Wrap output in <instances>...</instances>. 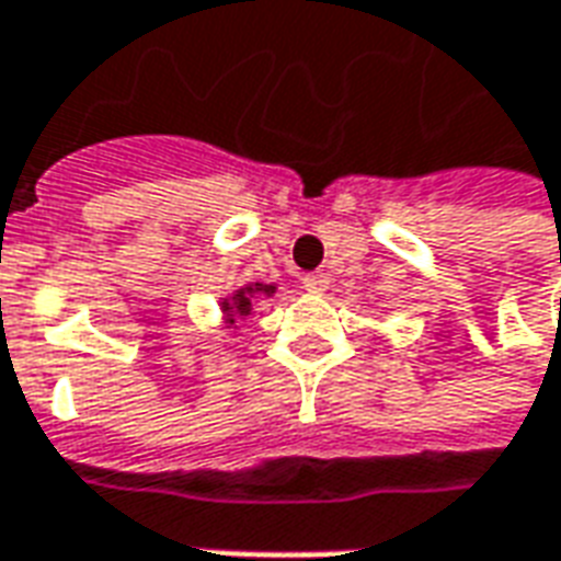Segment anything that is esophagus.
<instances>
[{"instance_id": "esophagus-1", "label": "esophagus", "mask_w": 561, "mask_h": 561, "mask_svg": "<svg viewBox=\"0 0 561 561\" xmlns=\"http://www.w3.org/2000/svg\"><path fill=\"white\" fill-rule=\"evenodd\" d=\"M328 285H330V279L324 276V273H306L304 276V288L309 294H324L328 291Z\"/></svg>"}]
</instances>
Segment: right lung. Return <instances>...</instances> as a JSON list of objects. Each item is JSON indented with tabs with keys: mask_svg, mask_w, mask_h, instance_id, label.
Instances as JSON below:
<instances>
[{
	"mask_svg": "<svg viewBox=\"0 0 561 561\" xmlns=\"http://www.w3.org/2000/svg\"><path fill=\"white\" fill-rule=\"evenodd\" d=\"M276 294V285H264V282H255V285H245L240 291L233 294L231 300L221 304V312L228 318V324H237V316H249L252 312V300L255 297H273Z\"/></svg>",
	"mask_w": 561,
	"mask_h": 561,
	"instance_id": "right-lung-1",
	"label": "right lung"
}]
</instances>
